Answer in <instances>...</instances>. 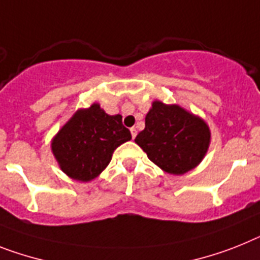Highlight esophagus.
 I'll list each match as a JSON object with an SVG mask.
<instances>
[{
    "label": "esophagus",
    "mask_w": 260,
    "mask_h": 260,
    "mask_svg": "<svg viewBox=\"0 0 260 260\" xmlns=\"http://www.w3.org/2000/svg\"><path fill=\"white\" fill-rule=\"evenodd\" d=\"M131 135H132V139H135V137L137 136L136 128H131Z\"/></svg>",
    "instance_id": "esophagus-1"
}]
</instances>
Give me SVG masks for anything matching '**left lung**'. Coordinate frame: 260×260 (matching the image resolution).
<instances>
[{
  "label": "left lung",
  "instance_id": "obj_1",
  "mask_svg": "<svg viewBox=\"0 0 260 260\" xmlns=\"http://www.w3.org/2000/svg\"><path fill=\"white\" fill-rule=\"evenodd\" d=\"M135 143L164 172L184 174L197 167L208 152L210 129L201 117L177 104L156 100Z\"/></svg>",
  "mask_w": 260,
  "mask_h": 260
}]
</instances>
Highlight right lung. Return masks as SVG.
Here are the masks:
<instances>
[{
  "instance_id": "add662e5",
  "label": "right lung",
  "mask_w": 260,
  "mask_h": 260,
  "mask_svg": "<svg viewBox=\"0 0 260 260\" xmlns=\"http://www.w3.org/2000/svg\"><path fill=\"white\" fill-rule=\"evenodd\" d=\"M132 139L120 115H107L98 103L78 110L51 141L60 169L73 180L96 178L112 158L113 150Z\"/></svg>"
}]
</instances>
